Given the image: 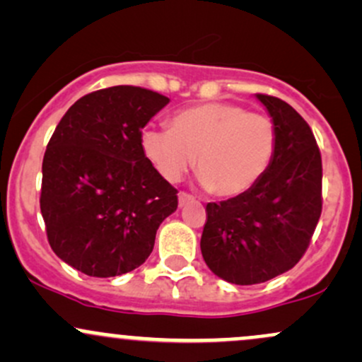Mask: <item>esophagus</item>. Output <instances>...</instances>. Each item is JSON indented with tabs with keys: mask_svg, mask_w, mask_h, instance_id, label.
Returning <instances> with one entry per match:
<instances>
[{
	"mask_svg": "<svg viewBox=\"0 0 362 362\" xmlns=\"http://www.w3.org/2000/svg\"><path fill=\"white\" fill-rule=\"evenodd\" d=\"M194 201V195L187 194V192H180L178 194V204H180V207H184L185 204H189V202Z\"/></svg>",
	"mask_w": 362,
	"mask_h": 362,
	"instance_id": "esophagus-1",
	"label": "esophagus"
}]
</instances>
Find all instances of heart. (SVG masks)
<instances>
[{"mask_svg": "<svg viewBox=\"0 0 362 362\" xmlns=\"http://www.w3.org/2000/svg\"><path fill=\"white\" fill-rule=\"evenodd\" d=\"M144 156L165 180L178 182L194 165L202 185L218 197H238L271 168L277 129L269 115L230 102H209L178 112L172 129L146 127Z\"/></svg>", "mask_w": 362, "mask_h": 362, "instance_id": "heart-1", "label": "heart"}]
</instances>
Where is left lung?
I'll use <instances>...</instances> for the list:
<instances>
[{"mask_svg":"<svg viewBox=\"0 0 362 362\" xmlns=\"http://www.w3.org/2000/svg\"><path fill=\"white\" fill-rule=\"evenodd\" d=\"M277 129V149L250 192L206 206L201 252L231 284L250 286L293 269L322 214V155L313 132L289 103L259 93Z\"/></svg>","mask_w":362,"mask_h":362,"instance_id":"left-lung-1","label":"left lung"}]
</instances>
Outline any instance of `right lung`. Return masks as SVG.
Returning <instances> with one entry per match:
<instances>
[{"label":"right lung","instance_id":"add662e5","mask_svg":"<svg viewBox=\"0 0 362 362\" xmlns=\"http://www.w3.org/2000/svg\"><path fill=\"white\" fill-rule=\"evenodd\" d=\"M170 102L141 86L91 91L69 107L42 161L40 213L51 248L86 276L134 271L178 206L141 148L149 119Z\"/></svg>","mask_w":362,"mask_h":362}]
</instances>
